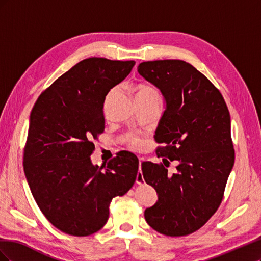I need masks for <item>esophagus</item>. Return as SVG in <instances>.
<instances>
[{
    "label": "esophagus",
    "instance_id": "esophagus-1",
    "mask_svg": "<svg viewBox=\"0 0 261 261\" xmlns=\"http://www.w3.org/2000/svg\"><path fill=\"white\" fill-rule=\"evenodd\" d=\"M144 160L143 159H139V170H140V165H141V162H143ZM145 181V179H144V176H143V173H141V171L140 172H138L137 173V176H136V183L137 184H143Z\"/></svg>",
    "mask_w": 261,
    "mask_h": 261
}]
</instances>
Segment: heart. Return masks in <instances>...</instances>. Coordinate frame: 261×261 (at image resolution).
Listing matches in <instances>:
<instances>
[{
  "mask_svg": "<svg viewBox=\"0 0 261 261\" xmlns=\"http://www.w3.org/2000/svg\"><path fill=\"white\" fill-rule=\"evenodd\" d=\"M115 90V88H113L111 91H110L108 93V96L106 98V103L105 106H107L108 103V100L110 98V96H111V93ZM138 97H159V93H158V91L152 88V87H149V86H140L138 90H137V96L136 98ZM128 143H129V146L134 149H139L141 146H143V141H141L139 138L137 137H129L128 139Z\"/></svg>",
  "mask_w": 261,
  "mask_h": 261,
  "instance_id": "1",
  "label": "heart"
}]
</instances>
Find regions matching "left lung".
<instances>
[{"label": "left lung", "instance_id": "left-lung-1", "mask_svg": "<svg viewBox=\"0 0 261 261\" xmlns=\"http://www.w3.org/2000/svg\"><path fill=\"white\" fill-rule=\"evenodd\" d=\"M138 73L165 101L154 135L163 145L156 155L178 162L172 175L162 164L141 163L146 183L158 194L145 219L161 234L188 235L199 230L222 201L235 159L230 112L220 91L185 61L143 62Z\"/></svg>", "mask_w": 261, "mask_h": 261}]
</instances>
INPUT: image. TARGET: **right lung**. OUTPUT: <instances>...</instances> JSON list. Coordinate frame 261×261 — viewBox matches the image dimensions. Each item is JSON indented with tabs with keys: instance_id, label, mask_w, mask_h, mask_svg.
Instances as JSON below:
<instances>
[{
	"instance_id": "1",
	"label": "right lung",
	"mask_w": 261,
	"mask_h": 261,
	"mask_svg": "<svg viewBox=\"0 0 261 261\" xmlns=\"http://www.w3.org/2000/svg\"><path fill=\"white\" fill-rule=\"evenodd\" d=\"M134 61L89 58L60 76L31 110L23 172L44 217L60 231L88 236L103 227L109 206L136 180L137 156L121 151L91 162L93 139L105 129L103 103Z\"/></svg>"
}]
</instances>
